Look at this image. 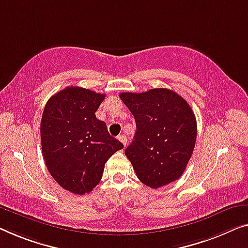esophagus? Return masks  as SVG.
Wrapping results in <instances>:
<instances>
[{
  "label": "esophagus",
  "instance_id": "34e87169",
  "mask_svg": "<svg viewBox=\"0 0 248 248\" xmlns=\"http://www.w3.org/2000/svg\"><path fill=\"white\" fill-rule=\"evenodd\" d=\"M118 139H119L120 141L124 143V146H125V143H127V137H125L124 135H120L119 137H118Z\"/></svg>",
  "mask_w": 248,
  "mask_h": 248
}]
</instances>
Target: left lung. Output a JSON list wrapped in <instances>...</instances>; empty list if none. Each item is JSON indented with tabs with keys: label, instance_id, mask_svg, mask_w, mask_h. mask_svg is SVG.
Returning a JSON list of instances; mask_svg holds the SVG:
<instances>
[{
	"label": "left lung",
	"instance_id": "1",
	"mask_svg": "<svg viewBox=\"0 0 248 248\" xmlns=\"http://www.w3.org/2000/svg\"><path fill=\"white\" fill-rule=\"evenodd\" d=\"M120 99L135 117L137 130L124 154L140 182L157 189L182 177L197 137L187 101L165 88L123 92Z\"/></svg>",
	"mask_w": 248,
	"mask_h": 248
}]
</instances>
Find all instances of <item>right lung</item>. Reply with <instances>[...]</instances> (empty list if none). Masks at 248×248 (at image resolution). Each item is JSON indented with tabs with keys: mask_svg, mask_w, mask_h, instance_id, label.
<instances>
[{
	"mask_svg": "<svg viewBox=\"0 0 248 248\" xmlns=\"http://www.w3.org/2000/svg\"><path fill=\"white\" fill-rule=\"evenodd\" d=\"M105 97L68 87L44 107L40 130L44 161L55 182L73 194L90 193L101 180L107 160L124 148L95 117Z\"/></svg>",
	"mask_w": 248,
	"mask_h": 248,
	"instance_id": "obj_1",
	"label": "right lung"
}]
</instances>
